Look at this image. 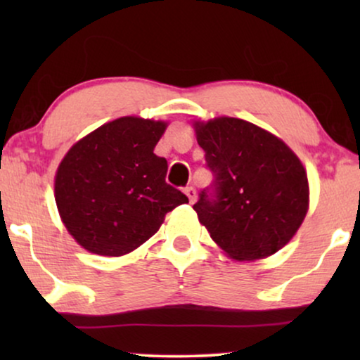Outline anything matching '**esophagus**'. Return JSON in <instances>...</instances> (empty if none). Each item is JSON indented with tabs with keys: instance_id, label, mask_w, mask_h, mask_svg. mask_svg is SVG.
I'll use <instances>...</instances> for the list:
<instances>
[{
	"instance_id": "esophagus-1",
	"label": "esophagus",
	"mask_w": 360,
	"mask_h": 360,
	"mask_svg": "<svg viewBox=\"0 0 360 360\" xmlns=\"http://www.w3.org/2000/svg\"><path fill=\"white\" fill-rule=\"evenodd\" d=\"M185 193H186V196H188L190 203H195V200H196V190L193 188V186H186Z\"/></svg>"
}]
</instances>
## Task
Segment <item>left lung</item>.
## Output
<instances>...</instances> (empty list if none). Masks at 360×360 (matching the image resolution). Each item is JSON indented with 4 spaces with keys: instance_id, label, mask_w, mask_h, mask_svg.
Listing matches in <instances>:
<instances>
[{
    "instance_id": "left-lung-1",
    "label": "left lung",
    "mask_w": 360,
    "mask_h": 360,
    "mask_svg": "<svg viewBox=\"0 0 360 360\" xmlns=\"http://www.w3.org/2000/svg\"><path fill=\"white\" fill-rule=\"evenodd\" d=\"M213 184L193 205L200 223L221 249L239 260L282 249L308 211L302 162L278 137L236 117L196 122Z\"/></svg>"
}]
</instances>
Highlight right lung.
<instances>
[{"label":"right lung","mask_w":360,"mask_h":360,"mask_svg":"<svg viewBox=\"0 0 360 360\" xmlns=\"http://www.w3.org/2000/svg\"><path fill=\"white\" fill-rule=\"evenodd\" d=\"M167 124L120 117L78 141L56 176L60 218L78 244L93 254L124 255L188 198L165 181L167 160L154 147Z\"/></svg>","instance_id":"right-lung-1"}]
</instances>
